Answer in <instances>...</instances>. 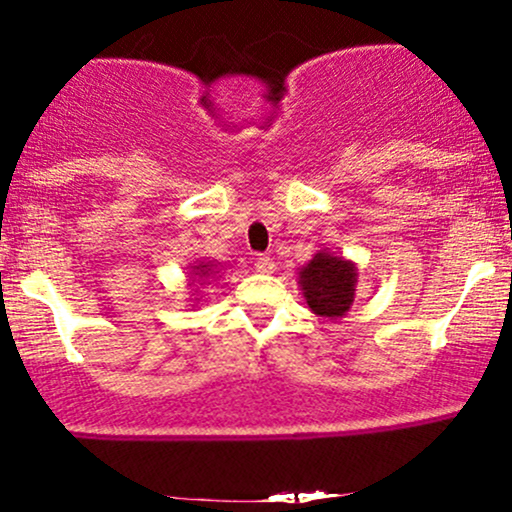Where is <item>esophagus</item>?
I'll use <instances>...</instances> for the list:
<instances>
[{
    "instance_id": "34e87169",
    "label": "esophagus",
    "mask_w": 512,
    "mask_h": 512,
    "mask_svg": "<svg viewBox=\"0 0 512 512\" xmlns=\"http://www.w3.org/2000/svg\"><path fill=\"white\" fill-rule=\"evenodd\" d=\"M274 267H276V264H274L272 257H267V255H257L255 257V269L260 274H272Z\"/></svg>"
}]
</instances>
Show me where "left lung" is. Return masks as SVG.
I'll use <instances>...</instances> for the list:
<instances>
[{
	"label": "left lung",
	"instance_id": "left-lung-1",
	"mask_svg": "<svg viewBox=\"0 0 512 512\" xmlns=\"http://www.w3.org/2000/svg\"><path fill=\"white\" fill-rule=\"evenodd\" d=\"M358 284L356 262L334 255L332 250L315 252L313 260L303 264L298 272V286H301L305 303L317 317L339 320L349 313L354 305Z\"/></svg>",
	"mask_w": 512,
	"mask_h": 512
}]
</instances>
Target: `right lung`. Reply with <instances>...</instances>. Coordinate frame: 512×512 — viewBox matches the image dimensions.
<instances>
[{"label":"right lung","instance_id":"right-lung-1","mask_svg":"<svg viewBox=\"0 0 512 512\" xmlns=\"http://www.w3.org/2000/svg\"><path fill=\"white\" fill-rule=\"evenodd\" d=\"M221 267L223 264L214 262V260H197L195 264H190V267H187L190 269V272H187V276H190V279H187V286H190V291H195V293H190L192 308L199 305L197 284H209L211 279H216V276L221 274Z\"/></svg>","mask_w":512,"mask_h":512}]
</instances>
